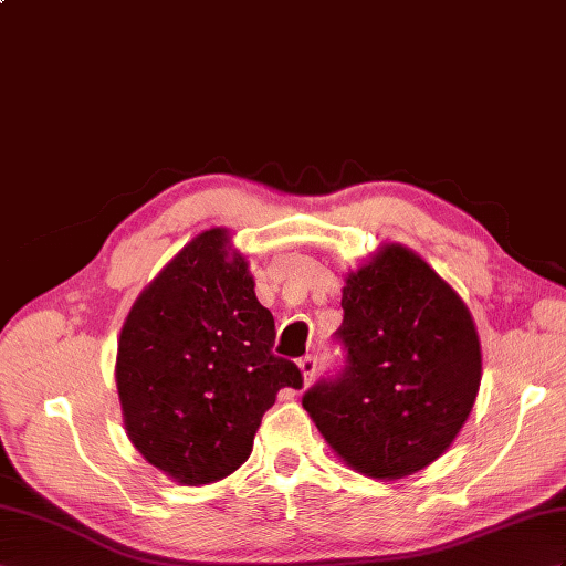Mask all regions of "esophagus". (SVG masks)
I'll return each instance as SVG.
<instances>
[{
  "instance_id": "1",
  "label": "esophagus",
  "mask_w": 566,
  "mask_h": 566,
  "mask_svg": "<svg viewBox=\"0 0 566 566\" xmlns=\"http://www.w3.org/2000/svg\"><path fill=\"white\" fill-rule=\"evenodd\" d=\"M297 367H300L302 381H305V387H307V384L314 379V371H316V360H314L312 355H307V357H302V360L297 363Z\"/></svg>"
}]
</instances>
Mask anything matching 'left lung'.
Segmentation results:
<instances>
[{
	"instance_id": "1",
	"label": "left lung",
	"mask_w": 566,
	"mask_h": 566,
	"mask_svg": "<svg viewBox=\"0 0 566 566\" xmlns=\"http://www.w3.org/2000/svg\"><path fill=\"white\" fill-rule=\"evenodd\" d=\"M348 365L302 406L353 471L398 480L451 447L482 377L478 328L461 295L408 247L381 244L343 285Z\"/></svg>"
}]
</instances>
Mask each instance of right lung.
Wrapping results in <instances>:
<instances>
[{
  "label": "right lung",
  "instance_id": "add662e5",
  "mask_svg": "<svg viewBox=\"0 0 566 566\" xmlns=\"http://www.w3.org/2000/svg\"><path fill=\"white\" fill-rule=\"evenodd\" d=\"M275 324L226 228L203 230L124 319L115 381L127 437L177 485H209L250 459L254 434L300 369L271 353Z\"/></svg>",
  "mask_w": 566,
  "mask_h": 566
}]
</instances>
